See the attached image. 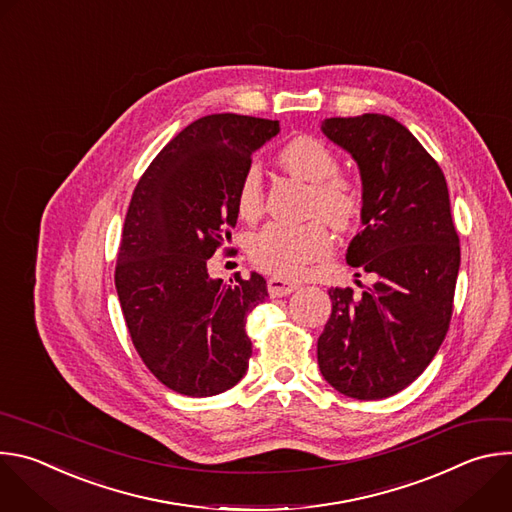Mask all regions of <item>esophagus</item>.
Here are the masks:
<instances>
[{"mask_svg":"<svg viewBox=\"0 0 512 512\" xmlns=\"http://www.w3.org/2000/svg\"><path fill=\"white\" fill-rule=\"evenodd\" d=\"M298 289V283H291V281H285V279H279V277H271L267 279V291L271 298H283V296H289L291 291Z\"/></svg>","mask_w":512,"mask_h":512,"instance_id":"obj_1","label":"esophagus"}]
</instances>
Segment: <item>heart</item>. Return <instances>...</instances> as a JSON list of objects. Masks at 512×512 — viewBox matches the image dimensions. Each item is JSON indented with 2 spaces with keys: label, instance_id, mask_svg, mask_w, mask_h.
Segmentation results:
<instances>
[{
  "label": "heart",
  "instance_id": "heart-1",
  "mask_svg": "<svg viewBox=\"0 0 512 512\" xmlns=\"http://www.w3.org/2000/svg\"><path fill=\"white\" fill-rule=\"evenodd\" d=\"M279 164L294 176L312 184L310 214L322 216L334 229H350L362 212L364 196L360 186L338 174V156L312 135L289 139L279 150ZM263 178L257 166H249L237 188L235 204L241 218L253 221L263 212ZM251 261L277 277H302L310 265L326 259L332 251V237L322 221L302 227L271 223L249 241Z\"/></svg>",
  "mask_w": 512,
  "mask_h": 512
}]
</instances>
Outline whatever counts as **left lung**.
Listing matches in <instances>:
<instances>
[{
	"instance_id": "obj_1",
	"label": "left lung",
	"mask_w": 512,
	"mask_h": 512,
	"mask_svg": "<svg viewBox=\"0 0 512 512\" xmlns=\"http://www.w3.org/2000/svg\"><path fill=\"white\" fill-rule=\"evenodd\" d=\"M328 139L358 164L362 225L346 261L377 281L362 296L330 287L318 338L322 377L342 395L377 401L409 387L440 350L454 312L460 237L442 168L389 115L330 117Z\"/></svg>"
}]
</instances>
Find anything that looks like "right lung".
<instances>
[{
    "label": "right lung",
    "mask_w": 512,
    "mask_h": 512,
    "mask_svg": "<svg viewBox=\"0 0 512 512\" xmlns=\"http://www.w3.org/2000/svg\"><path fill=\"white\" fill-rule=\"evenodd\" d=\"M279 123L214 113L184 127L139 178L121 233L115 287L131 342L152 375L188 397L235 387L249 367L247 314L267 300L263 275L233 285L206 261L237 225L251 154Z\"/></svg>",
    "instance_id": "obj_1"
}]
</instances>
